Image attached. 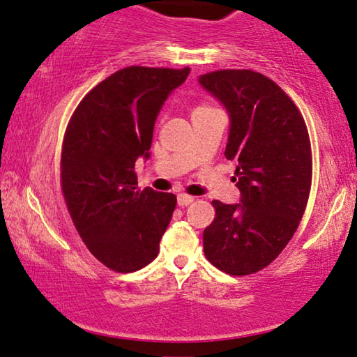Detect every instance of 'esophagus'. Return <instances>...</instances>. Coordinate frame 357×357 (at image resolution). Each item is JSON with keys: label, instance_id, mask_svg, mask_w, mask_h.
I'll return each instance as SVG.
<instances>
[{"label": "esophagus", "instance_id": "1", "mask_svg": "<svg viewBox=\"0 0 357 357\" xmlns=\"http://www.w3.org/2000/svg\"><path fill=\"white\" fill-rule=\"evenodd\" d=\"M192 202H194L192 195H188V194H179L178 195V205H179V207H185V205H189Z\"/></svg>", "mask_w": 357, "mask_h": 357}]
</instances>
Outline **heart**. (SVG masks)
Segmentation results:
<instances>
[{"instance_id": "1", "label": "heart", "mask_w": 357, "mask_h": 357, "mask_svg": "<svg viewBox=\"0 0 357 357\" xmlns=\"http://www.w3.org/2000/svg\"><path fill=\"white\" fill-rule=\"evenodd\" d=\"M208 109H213V108H212V107H208V105H205V103L195 105V108H194V112H192V116H194V114H199V113L208 112Z\"/></svg>"}]
</instances>
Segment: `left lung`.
<instances>
[{
  "instance_id": "8db88e82",
  "label": "left lung",
  "mask_w": 357,
  "mask_h": 357,
  "mask_svg": "<svg viewBox=\"0 0 357 357\" xmlns=\"http://www.w3.org/2000/svg\"><path fill=\"white\" fill-rule=\"evenodd\" d=\"M227 107L231 128L225 157L236 162L241 204L213 200L204 252L233 277L259 272L293 238L312 184V150L304 118L278 84L250 69L199 77Z\"/></svg>"
}]
</instances>
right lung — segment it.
Listing matches in <instances>:
<instances>
[{
  "label": "right lung",
  "mask_w": 357,
  "mask_h": 357,
  "mask_svg": "<svg viewBox=\"0 0 357 357\" xmlns=\"http://www.w3.org/2000/svg\"><path fill=\"white\" fill-rule=\"evenodd\" d=\"M189 68L119 69L74 109L61 150V190L84 244L119 273L157 257L176 195L140 190L135 160L149 158L155 119Z\"/></svg>",
  "instance_id": "obj_1"
}]
</instances>
